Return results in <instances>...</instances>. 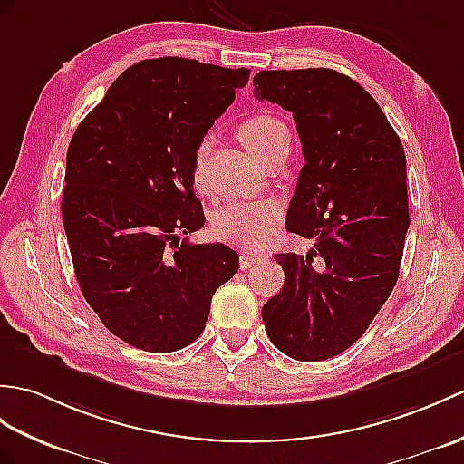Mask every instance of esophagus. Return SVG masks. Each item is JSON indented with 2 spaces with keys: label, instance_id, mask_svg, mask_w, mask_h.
Listing matches in <instances>:
<instances>
[{
  "label": "esophagus",
  "instance_id": "34e87169",
  "mask_svg": "<svg viewBox=\"0 0 464 464\" xmlns=\"http://www.w3.org/2000/svg\"><path fill=\"white\" fill-rule=\"evenodd\" d=\"M261 261H263V255H256V253H241V256H239V265L243 271H246V268H251Z\"/></svg>",
  "mask_w": 464,
  "mask_h": 464
}]
</instances>
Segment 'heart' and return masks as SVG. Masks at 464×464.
Returning <instances> with one entry per match:
<instances>
[{"instance_id":"heart-1","label":"heart","mask_w":464,"mask_h":464,"mask_svg":"<svg viewBox=\"0 0 464 464\" xmlns=\"http://www.w3.org/2000/svg\"><path fill=\"white\" fill-rule=\"evenodd\" d=\"M237 136L253 156L265 161L288 136V128L271 114H253L239 124ZM209 144L211 136H203L196 150V158H193V181L198 188H201V166L208 156ZM281 203L273 199L229 203L213 215L211 229L221 241L239 246H258L271 239L278 221H281Z\"/></svg>"}]
</instances>
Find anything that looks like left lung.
<instances>
[{"mask_svg": "<svg viewBox=\"0 0 464 464\" xmlns=\"http://www.w3.org/2000/svg\"><path fill=\"white\" fill-rule=\"evenodd\" d=\"M253 84L258 101L293 112L304 166L286 229L316 241L306 256L275 255L285 286L263 306V322L288 358L328 360L363 336L400 276L403 144L373 96L338 71H261Z\"/></svg>", "mask_w": 464, "mask_h": 464, "instance_id": "1", "label": "left lung"}]
</instances>
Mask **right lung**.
Returning <instances> with one entry per match:
<instances>
[{
  "instance_id": "right-lung-1",
  "label": "right lung",
  "mask_w": 464,
  "mask_h": 464,
  "mask_svg": "<svg viewBox=\"0 0 464 464\" xmlns=\"http://www.w3.org/2000/svg\"><path fill=\"white\" fill-rule=\"evenodd\" d=\"M249 69L161 57L132 64L72 134L61 201L82 296L114 336L168 353L196 342L211 298L239 268L206 223L193 158L249 82Z\"/></svg>"
}]
</instances>
